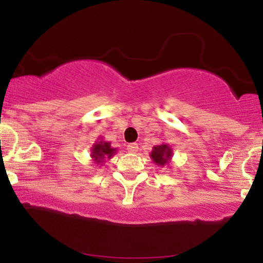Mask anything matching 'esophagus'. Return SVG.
Returning <instances> with one entry per match:
<instances>
[{
    "label": "esophagus",
    "instance_id": "1",
    "mask_svg": "<svg viewBox=\"0 0 263 263\" xmlns=\"http://www.w3.org/2000/svg\"><path fill=\"white\" fill-rule=\"evenodd\" d=\"M127 150H128L129 153H137V151H139V144H136V142L128 144L127 145Z\"/></svg>",
    "mask_w": 263,
    "mask_h": 263
}]
</instances>
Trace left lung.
I'll return each instance as SVG.
<instances>
[{"instance_id": "obj_1", "label": "left lung", "mask_w": 263, "mask_h": 263, "mask_svg": "<svg viewBox=\"0 0 263 263\" xmlns=\"http://www.w3.org/2000/svg\"><path fill=\"white\" fill-rule=\"evenodd\" d=\"M172 156H173V150L168 144H160L153 147L150 153V158L156 165L165 166L171 164Z\"/></svg>"}]
</instances>
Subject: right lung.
<instances>
[{
    "label": "right lung",
    "mask_w": 263,
    "mask_h": 263,
    "mask_svg": "<svg viewBox=\"0 0 263 263\" xmlns=\"http://www.w3.org/2000/svg\"><path fill=\"white\" fill-rule=\"evenodd\" d=\"M117 153V148L110 146V142L105 141L104 139H98L91 147V159L92 163L102 166L107 159H110Z\"/></svg>",
    "instance_id": "right-lung-1"
}]
</instances>
